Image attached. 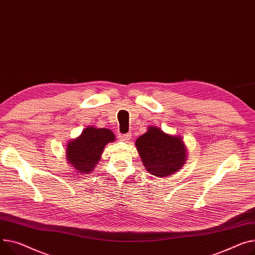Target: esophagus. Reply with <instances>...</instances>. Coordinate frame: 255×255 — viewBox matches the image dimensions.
I'll return each mask as SVG.
<instances>
[{
    "mask_svg": "<svg viewBox=\"0 0 255 255\" xmlns=\"http://www.w3.org/2000/svg\"><path fill=\"white\" fill-rule=\"evenodd\" d=\"M120 139L122 141H128L131 139V133H127V134H123V135H120Z\"/></svg>",
    "mask_w": 255,
    "mask_h": 255,
    "instance_id": "esophagus-1",
    "label": "esophagus"
}]
</instances>
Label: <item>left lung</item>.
Wrapping results in <instances>:
<instances>
[{
  "label": "left lung",
  "instance_id": "8db88e82",
  "mask_svg": "<svg viewBox=\"0 0 255 255\" xmlns=\"http://www.w3.org/2000/svg\"><path fill=\"white\" fill-rule=\"evenodd\" d=\"M145 170L160 178L172 175L185 164L188 148L179 135L165 133L160 127L148 126L135 141Z\"/></svg>",
  "mask_w": 255,
  "mask_h": 255
}]
</instances>
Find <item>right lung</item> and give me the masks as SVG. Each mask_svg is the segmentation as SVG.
<instances>
[{
    "label": "right lung",
    "instance_id": "right-lung-1",
    "mask_svg": "<svg viewBox=\"0 0 255 255\" xmlns=\"http://www.w3.org/2000/svg\"><path fill=\"white\" fill-rule=\"evenodd\" d=\"M116 140L112 130L88 126L75 139L66 144L65 159L75 171L81 174L91 173L100 161L105 146Z\"/></svg>",
    "mask_w": 255,
    "mask_h": 255
}]
</instances>
